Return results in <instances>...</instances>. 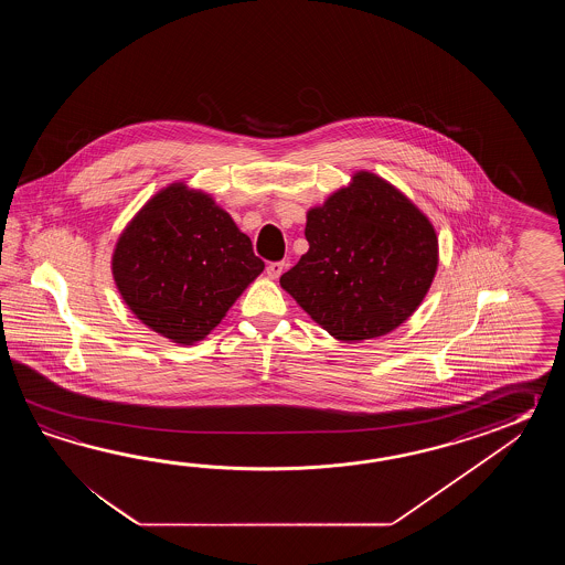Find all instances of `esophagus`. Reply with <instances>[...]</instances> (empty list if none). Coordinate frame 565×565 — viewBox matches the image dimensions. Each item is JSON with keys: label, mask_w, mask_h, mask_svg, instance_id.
Here are the masks:
<instances>
[{"label": "esophagus", "mask_w": 565, "mask_h": 565, "mask_svg": "<svg viewBox=\"0 0 565 565\" xmlns=\"http://www.w3.org/2000/svg\"><path fill=\"white\" fill-rule=\"evenodd\" d=\"M285 268H287L285 263H270L266 266V275H268V278H278L285 273Z\"/></svg>", "instance_id": "34e87169"}]
</instances>
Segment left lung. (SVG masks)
<instances>
[{
  "label": "left lung",
  "instance_id": "1",
  "mask_svg": "<svg viewBox=\"0 0 565 565\" xmlns=\"http://www.w3.org/2000/svg\"><path fill=\"white\" fill-rule=\"evenodd\" d=\"M309 250L280 287L329 335L353 343L408 321L430 290L438 238L428 216L390 181L358 171L307 212Z\"/></svg>",
  "mask_w": 565,
  "mask_h": 565
}]
</instances>
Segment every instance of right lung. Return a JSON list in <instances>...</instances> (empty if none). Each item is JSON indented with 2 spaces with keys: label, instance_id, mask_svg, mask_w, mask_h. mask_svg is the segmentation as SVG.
<instances>
[{
  "label": "right lung",
  "instance_id": "obj_1",
  "mask_svg": "<svg viewBox=\"0 0 565 565\" xmlns=\"http://www.w3.org/2000/svg\"><path fill=\"white\" fill-rule=\"evenodd\" d=\"M110 270L141 323L173 343L193 345L220 324L265 263L210 193L178 181L120 232Z\"/></svg>",
  "mask_w": 565,
  "mask_h": 565
}]
</instances>
